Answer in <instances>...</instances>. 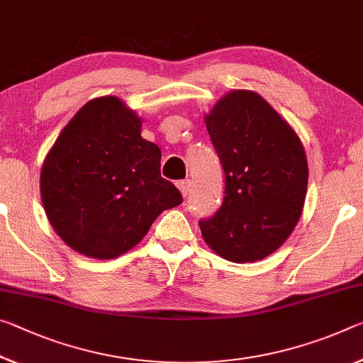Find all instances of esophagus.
<instances>
[{"mask_svg":"<svg viewBox=\"0 0 363 363\" xmlns=\"http://www.w3.org/2000/svg\"><path fill=\"white\" fill-rule=\"evenodd\" d=\"M177 187H179V191H181V194L184 195V197H186V195L189 194V191H191V181H189V179L179 181V182H177Z\"/></svg>","mask_w":363,"mask_h":363,"instance_id":"34e87169","label":"esophagus"}]
</instances>
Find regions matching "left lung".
Returning <instances> with one entry per match:
<instances>
[{
    "label": "left lung",
    "mask_w": 363,
    "mask_h": 363,
    "mask_svg": "<svg viewBox=\"0 0 363 363\" xmlns=\"http://www.w3.org/2000/svg\"><path fill=\"white\" fill-rule=\"evenodd\" d=\"M205 123L226 186L218 211L199 221L205 242L226 260H262L301 218L306 152L291 125L254 91L228 94Z\"/></svg>",
    "instance_id": "obj_1"
}]
</instances>
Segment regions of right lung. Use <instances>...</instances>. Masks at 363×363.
<instances>
[{
    "label": "right lung",
    "instance_id": "right-lung-1",
    "mask_svg": "<svg viewBox=\"0 0 363 363\" xmlns=\"http://www.w3.org/2000/svg\"><path fill=\"white\" fill-rule=\"evenodd\" d=\"M116 96L79 109L45 160L40 191L56 234L79 254L114 258L139 244L163 210L182 203L160 172L158 145Z\"/></svg>",
    "mask_w": 363,
    "mask_h": 363
}]
</instances>
